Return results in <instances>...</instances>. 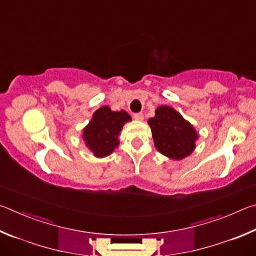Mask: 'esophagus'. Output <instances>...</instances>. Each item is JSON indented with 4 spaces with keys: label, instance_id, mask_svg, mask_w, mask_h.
Here are the masks:
<instances>
[{
    "label": "esophagus",
    "instance_id": "34e87169",
    "mask_svg": "<svg viewBox=\"0 0 256 256\" xmlns=\"http://www.w3.org/2000/svg\"><path fill=\"white\" fill-rule=\"evenodd\" d=\"M133 118L136 120H144V114L142 112H136V114L133 115Z\"/></svg>",
    "mask_w": 256,
    "mask_h": 256
}]
</instances>
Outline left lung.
Returning <instances> with one entry per match:
<instances>
[{"instance_id":"8db88e82","label":"left lung","mask_w":256,"mask_h":256,"mask_svg":"<svg viewBox=\"0 0 256 256\" xmlns=\"http://www.w3.org/2000/svg\"><path fill=\"white\" fill-rule=\"evenodd\" d=\"M154 118L148 120L154 146L166 157L180 160L196 149L198 133L178 112L170 106H159Z\"/></svg>"}]
</instances>
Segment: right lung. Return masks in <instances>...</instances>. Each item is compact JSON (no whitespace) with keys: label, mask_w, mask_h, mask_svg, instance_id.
I'll use <instances>...</instances> for the list:
<instances>
[{"label":"right lung","mask_w":256,"mask_h":256,"mask_svg":"<svg viewBox=\"0 0 256 256\" xmlns=\"http://www.w3.org/2000/svg\"><path fill=\"white\" fill-rule=\"evenodd\" d=\"M128 120L131 116L125 110L112 112L108 106L100 107L84 128L86 146L98 158L110 156L120 144L118 134Z\"/></svg>","instance_id":"add662e5"}]
</instances>
